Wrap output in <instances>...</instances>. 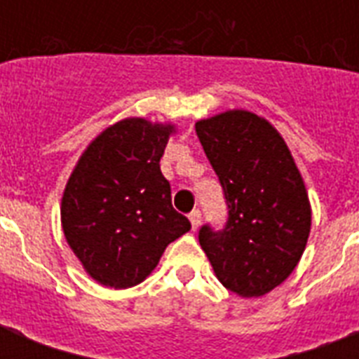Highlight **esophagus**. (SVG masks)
<instances>
[{"label": "esophagus", "instance_id": "obj_1", "mask_svg": "<svg viewBox=\"0 0 359 359\" xmlns=\"http://www.w3.org/2000/svg\"><path fill=\"white\" fill-rule=\"evenodd\" d=\"M188 218H190L191 222V229L196 231L197 227H199V224H201V212H199V210H191V212L188 214Z\"/></svg>", "mask_w": 359, "mask_h": 359}]
</instances>
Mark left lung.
I'll return each instance as SVG.
<instances>
[{
    "mask_svg": "<svg viewBox=\"0 0 359 359\" xmlns=\"http://www.w3.org/2000/svg\"><path fill=\"white\" fill-rule=\"evenodd\" d=\"M196 132L227 205L224 227L201 225L199 244L225 289L266 294L294 270L311 229L300 171L278 130L255 114L227 111Z\"/></svg>",
    "mask_w": 359,
    "mask_h": 359,
    "instance_id": "obj_1",
    "label": "left lung"
}]
</instances>
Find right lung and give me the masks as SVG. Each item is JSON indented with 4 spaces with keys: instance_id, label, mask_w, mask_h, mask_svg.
<instances>
[{
    "instance_id": "obj_1",
    "label": "right lung",
    "mask_w": 359,
    "mask_h": 359,
    "mask_svg": "<svg viewBox=\"0 0 359 359\" xmlns=\"http://www.w3.org/2000/svg\"><path fill=\"white\" fill-rule=\"evenodd\" d=\"M173 126L126 119L87 147L65 188L61 219L67 242L98 283H141L173 240L191 229L171 205L160 171Z\"/></svg>"
}]
</instances>
